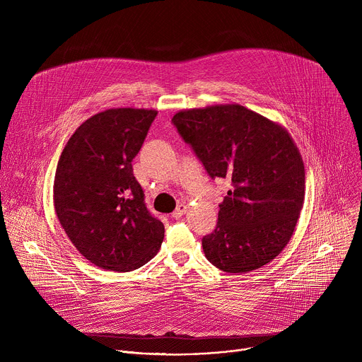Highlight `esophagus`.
<instances>
[{
  "mask_svg": "<svg viewBox=\"0 0 362 362\" xmlns=\"http://www.w3.org/2000/svg\"><path fill=\"white\" fill-rule=\"evenodd\" d=\"M185 214H186V206L185 204H179L177 208L175 209V212L172 214V218L173 219H180Z\"/></svg>",
  "mask_w": 362,
  "mask_h": 362,
  "instance_id": "1",
  "label": "esophagus"
}]
</instances>
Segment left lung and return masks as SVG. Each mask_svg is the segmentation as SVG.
Returning a JSON list of instances; mask_svg holds the SVG:
<instances>
[{
    "instance_id": "left-lung-1",
    "label": "left lung",
    "mask_w": 362,
    "mask_h": 362,
    "mask_svg": "<svg viewBox=\"0 0 362 362\" xmlns=\"http://www.w3.org/2000/svg\"><path fill=\"white\" fill-rule=\"evenodd\" d=\"M172 123L208 175L232 185L215 230L202 239L208 261L229 274L271 262L289 242L305 196L303 162L289 133L239 105L179 112Z\"/></svg>"
}]
</instances>
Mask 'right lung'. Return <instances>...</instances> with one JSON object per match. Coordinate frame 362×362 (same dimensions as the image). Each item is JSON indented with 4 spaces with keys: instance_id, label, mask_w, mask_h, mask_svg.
Returning <instances> with one entry per match:
<instances>
[{
    "instance_id": "1",
    "label": "right lung",
    "mask_w": 362,
    "mask_h": 362,
    "mask_svg": "<svg viewBox=\"0 0 362 362\" xmlns=\"http://www.w3.org/2000/svg\"><path fill=\"white\" fill-rule=\"evenodd\" d=\"M156 110L110 109L86 120L67 141L54 177L57 218L93 265L134 271L160 249L163 223L144 203L132 162Z\"/></svg>"
}]
</instances>
